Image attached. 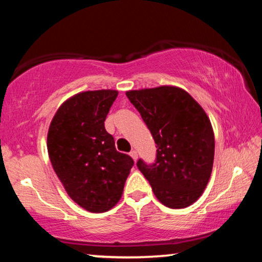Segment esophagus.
Returning a JSON list of instances; mask_svg holds the SVG:
<instances>
[{
	"label": "esophagus",
	"instance_id": "34e87169",
	"mask_svg": "<svg viewBox=\"0 0 262 262\" xmlns=\"http://www.w3.org/2000/svg\"><path fill=\"white\" fill-rule=\"evenodd\" d=\"M129 155H130L132 158L134 159V162H137V160H138V152L135 151V149H133V151H130V153H129Z\"/></svg>",
	"mask_w": 262,
	"mask_h": 262
}]
</instances>
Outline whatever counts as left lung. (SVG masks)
I'll return each mask as SVG.
<instances>
[{"label":"left lung","mask_w":262,"mask_h":262,"mask_svg":"<svg viewBox=\"0 0 262 262\" xmlns=\"http://www.w3.org/2000/svg\"><path fill=\"white\" fill-rule=\"evenodd\" d=\"M157 144L156 162L137 165L157 199L184 208L200 198L211 177L214 134L206 113L189 93L173 86L125 93Z\"/></svg>","instance_id":"8db88e82"}]
</instances>
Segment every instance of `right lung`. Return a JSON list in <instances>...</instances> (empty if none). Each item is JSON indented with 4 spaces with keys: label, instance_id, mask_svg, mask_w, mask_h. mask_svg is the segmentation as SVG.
<instances>
[{
    "label": "right lung",
    "instance_id": "add662e5",
    "mask_svg": "<svg viewBox=\"0 0 262 262\" xmlns=\"http://www.w3.org/2000/svg\"><path fill=\"white\" fill-rule=\"evenodd\" d=\"M118 95L86 91L62 104L48 132L49 158L73 201L86 211L106 212L122 196L134 160L116 151L104 121Z\"/></svg>",
    "mask_w": 262,
    "mask_h": 262
}]
</instances>
